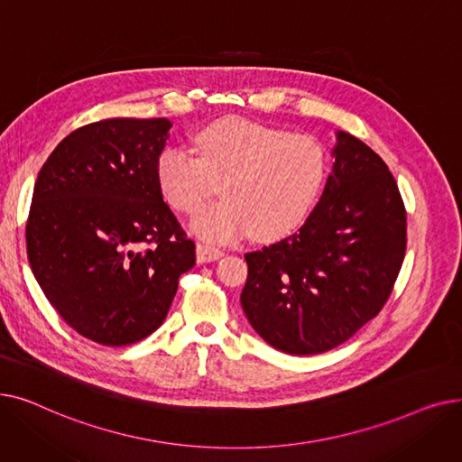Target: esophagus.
Returning a JSON list of instances; mask_svg holds the SVG:
<instances>
[{"mask_svg": "<svg viewBox=\"0 0 462 462\" xmlns=\"http://www.w3.org/2000/svg\"><path fill=\"white\" fill-rule=\"evenodd\" d=\"M225 253L221 249H217L213 245H208V244H197V260L200 263H206V262H213L217 258H221Z\"/></svg>", "mask_w": 462, "mask_h": 462, "instance_id": "34e87169", "label": "esophagus"}]
</instances>
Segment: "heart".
<instances>
[{
    "label": "heart",
    "instance_id": "obj_1",
    "mask_svg": "<svg viewBox=\"0 0 462 462\" xmlns=\"http://www.w3.org/2000/svg\"><path fill=\"white\" fill-rule=\"evenodd\" d=\"M199 159L168 148L157 161V181L174 209L197 213L221 181L223 200L204 208L192 228L211 241L251 232L273 241L298 228L317 204L329 172L326 145L244 117H225L192 138Z\"/></svg>",
    "mask_w": 462,
    "mask_h": 462
}]
</instances>
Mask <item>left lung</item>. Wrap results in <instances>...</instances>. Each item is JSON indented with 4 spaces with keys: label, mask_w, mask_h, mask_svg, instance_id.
Returning <instances> with one entry per match:
<instances>
[{
    "label": "left lung",
    "mask_w": 462,
    "mask_h": 462,
    "mask_svg": "<svg viewBox=\"0 0 462 462\" xmlns=\"http://www.w3.org/2000/svg\"><path fill=\"white\" fill-rule=\"evenodd\" d=\"M333 157L305 225L245 254L241 307L265 343L294 356L328 352L374 319L406 253V209L387 164L343 131Z\"/></svg>",
    "instance_id": "1"
}]
</instances>
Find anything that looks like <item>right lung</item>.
I'll return each mask as SVG.
<instances>
[{"label": "right lung", "mask_w": 462, "mask_h": 462, "mask_svg": "<svg viewBox=\"0 0 462 462\" xmlns=\"http://www.w3.org/2000/svg\"><path fill=\"white\" fill-rule=\"evenodd\" d=\"M170 127L164 117L95 121L58 143L35 181L32 272L60 317L105 346L153 333L197 260L157 181Z\"/></svg>", "instance_id": "obj_1"}]
</instances>
